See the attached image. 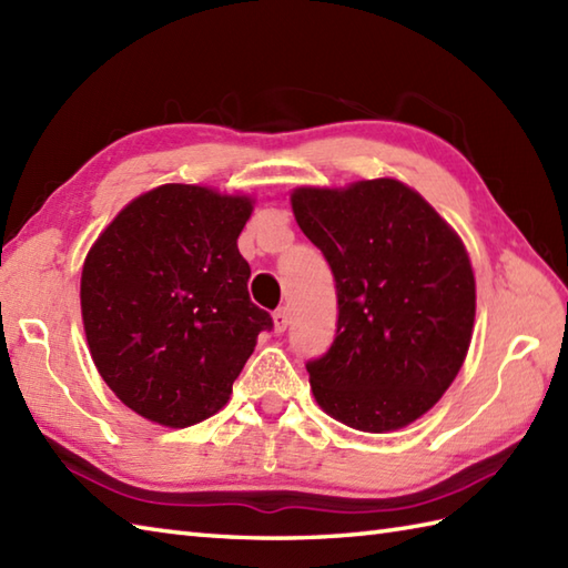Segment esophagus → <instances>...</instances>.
<instances>
[{
	"mask_svg": "<svg viewBox=\"0 0 568 568\" xmlns=\"http://www.w3.org/2000/svg\"><path fill=\"white\" fill-rule=\"evenodd\" d=\"M273 327L277 334H283L287 329V310L285 307H277L273 312Z\"/></svg>",
	"mask_w": 568,
	"mask_h": 568,
	"instance_id": "1",
	"label": "esophagus"
}]
</instances>
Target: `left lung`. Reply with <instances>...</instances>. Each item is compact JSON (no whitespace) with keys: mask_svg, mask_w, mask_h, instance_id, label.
<instances>
[{"mask_svg":"<svg viewBox=\"0 0 568 568\" xmlns=\"http://www.w3.org/2000/svg\"><path fill=\"white\" fill-rule=\"evenodd\" d=\"M295 220L336 283V336L307 361L324 413L361 432L407 427L462 368L476 317L468 253L400 180L297 187Z\"/></svg>","mask_w":568,"mask_h":568,"instance_id":"obj_1","label":"left lung"}]
</instances>
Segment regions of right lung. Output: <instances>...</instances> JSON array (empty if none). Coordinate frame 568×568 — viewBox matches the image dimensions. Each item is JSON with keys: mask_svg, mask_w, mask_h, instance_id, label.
Returning <instances> with one entry per match:
<instances>
[{"mask_svg": "<svg viewBox=\"0 0 568 568\" xmlns=\"http://www.w3.org/2000/svg\"><path fill=\"white\" fill-rule=\"evenodd\" d=\"M253 202L200 185L131 200L82 265L80 305L100 376L136 415L183 429L226 405L273 320L248 297L236 239Z\"/></svg>", "mask_w": 568, "mask_h": 568, "instance_id": "right-lung-1", "label": "right lung"}]
</instances>
